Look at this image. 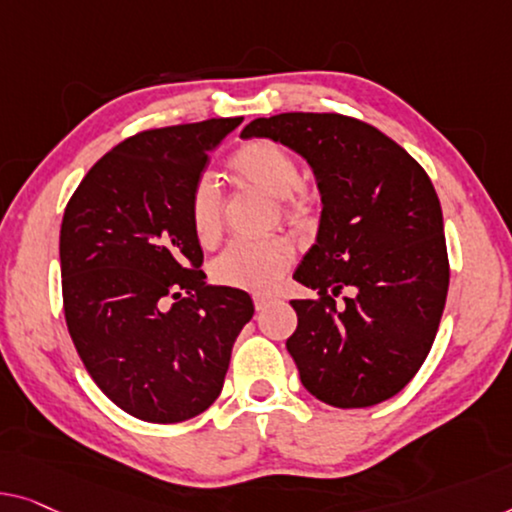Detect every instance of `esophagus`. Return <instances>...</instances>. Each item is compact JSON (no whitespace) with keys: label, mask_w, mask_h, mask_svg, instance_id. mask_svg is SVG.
I'll use <instances>...</instances> for the list:
<instances>
[{"label":"esophagus","mask_w":512,"mask_h":512,"mask_svg":"<svg viewBox=\"0 0 512 512\" xmlns=\"http://www.w3.org/2000/svg\"><path fill=\"white\" fill-rule=\"evenodd\" d=\"M276 301H278L276 296H271V294H257L255 296V308L257 310H266V308H269V305H273Z\"/></svg>","instance_id":"esophagus-1"}]
</instances>
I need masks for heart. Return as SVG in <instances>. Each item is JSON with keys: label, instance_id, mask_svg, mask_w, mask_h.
<instances>
[{"label": "heart", "instance_id": "1", "mask_svg": "<svg viewBox=\"0 0 512 512\" xmlns=\"http://www.w3.org/2000/svg\"><path fill=\"white\" fill-rule=\"evenodd\" d=\"M230 170L243 188L269 200H276L278 213L287 223L305 225L312 216V197L301 186V165L294 154L269 140L243 144L230 158ZM190 227L202 248H213L223 236L225 204L216 181L200 179L188 202ZM292 246L285 239H266L255 243H232L211 266V276L218 285L269 292L278 285L292 266Z\"/></svg>", "mask_w": 512, "mask_h": 512}]
</instances>
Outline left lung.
Listing matches in <instances>:
<instances>
[{"label":"left lung","mask_w":512,"mask_h":512,"mask_svg":"<svg viewBox=\"0 0 512 512\" xmlns=\"http://www.w3.org/2000/svg\"><path fill=\"white\" fill-rule=\"evenodd\" d=\"M241 137H271L308 160L322 223L289 301L299 324L287 352L301 384L331 407H372L409 384L430 354L446 305L444 218L430 177L375 126L335 112L255 119Z\"/></svg>","instance_id":"obj_1"}]
</instances>
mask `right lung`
I'll return each instance as SVG.
<instances>
[{
    "mask_svg": "<svg viewBox=\"0 0 512 512\" xmlns=\"http://www.w3.org/2000/svg\"><path fill=\"white\" fill-rule=\"evenodd\" d=\"M241 117L126 137L80 181L59 232L68 333L91 379L140 421L181 423L223 391L253 301L204 282L188 202Z\"/></svg>",
    "mask_w": 512,
    "mask_h": 512,
    "instance_id": "1",
    "label": "right lung"
}]
</instances>
